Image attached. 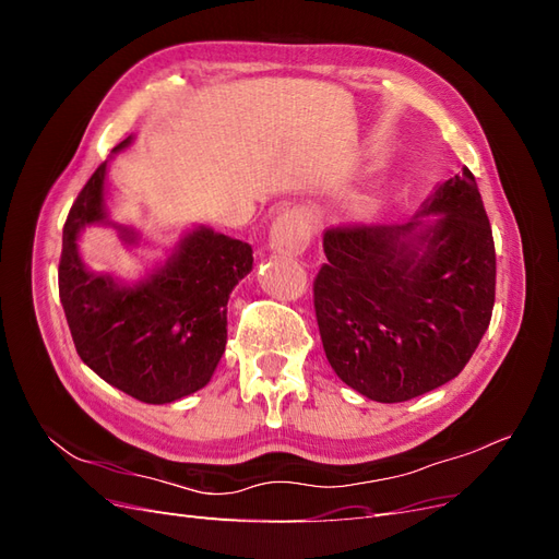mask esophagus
Returning a JSON list of instances; mask_svg holds the SVG:
<instances>
[{
	"instance_id": "1",
	"label": "esophagus",
	"mask_w": 559,
	"mask_h": 559,
	"mask_svg": "<svg viewBox=\"0 0 559 559\" xmlns=\"http://www.w3.org/2000/svg\"><path fill=\"white\" fill-rule=\"evenodd\" d=\"M308 242V214L298 207L282 212L273 222V228H270V249L282 253V257H298V253L306 251Z\"/></svg>"
}]
</instances>
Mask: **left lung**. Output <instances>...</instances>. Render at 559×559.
I'll return each instance as SVG.
<instances>
[{"label":"left lung","instance_id":"1","mask_svg":"<svg viewBox=\"0 0 559 559\" xmlns=\"http://www.w3.org/2000/svg\"><path fill=\"white\" fill-rule=\"evenodd\" d=\"M324 253L314 312L347 386L401 403L462 373L497 284L492 228L468 167L436 186L408 224L329 228Z\"/></svg>","mask_w":559,"mask_h":559}]
</instances>
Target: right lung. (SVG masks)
<instances>
[{"mask_svg":"<svg viewBox=\"0 0 559 559\" xmlns=\"http://www.w3.org/2000/svg\"><path fill=\"white\" fill-rule=\"evenodd\" d=\"M132 134L111 154L132 144ZM105 160L83 186L62 228L60 302L81 361L142 403H173L205 386L226 352V306L253 265L251 247L210 226L186 230L163 263L126 282L83 263L79 238L111 226L128 247L142 235L111 222Z\"/></svg>","mask_w":559,"mask_h":559,"instance_id":"add662e5","label":"right lung"}]
</instances>
